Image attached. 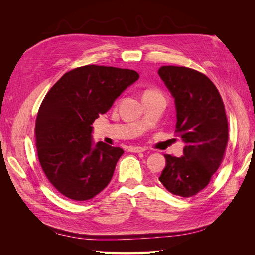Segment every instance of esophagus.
Returning <instances> with one entry per match:
<instances>
[{
	"mask_svg": "<svg viewBox=\"0 0 255 255\" xmlns=\"http://www.w3.org/2000/svg\"><path fill=\"white\" fill-rule=\"evenodd\" d=\"M146 149L142 148V146H130L128 148V152H133V153H140V152H144Z\"/></svg>",
	"mask_w": 255,
	"mask_h": 255,
	"instance_id": "esophagus-1",
	"label": "esophagus"
}]
</instances>
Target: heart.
<instances>
[{
	"label": "heart",
	"mask_w": 255,
	"mask_h": 255,
	"mask_svg": "<svg viewBox=\"0 0 255 255\" xmlns=\"http://www.w3.org/2000/svg\"><path fill=\"white\" fill-rule=\"evenodd\" d=\"M153 94H159V91L156 89H148L144 91V95H153ZM143 95V96H144ZM160 95V94H159Z\"/></svg>",
	"instance_id": "1"
}]
</instances>
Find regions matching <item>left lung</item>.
Instances as JSON below:
<instances>
[{
  "label": "left lung",
  "instance_id": "obj_1",
  "mask_svg": "<svg viewBox=\"0 0 255 255\" xmlns=\"http://www.w3.org/2000/svg\"><path fill=\"white\" fill-rule=\"evenodd\" d=\"M158 74L174 98L175 134L185 142L182 157L165 154L159 181L171 194L189 198L207 186L223 160L229 139L225 104L214 83L194 69L163 66Z\"/></svg>",
  "mask_w": 255,
  "mask_h": 255
}]
</instances>
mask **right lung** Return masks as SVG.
Masks as SVG:
<instances>
[{
  "mask_svg": "<svg viewBox=\"0 0 255 255\" xmlns=\"http://www.w3.org/2000/svg\"><path fill=\"white\" fill-rule=\"evenodd\" d=\"M139 74L129 69L87 65L66 72L45 95L37 114V155L61 195L86 201L111 182L123 150L91 141V125Z\"/></svg>",
  "mask_w": 255,
  "mask_h": 255,
  "instance_id": "obj_1",
  "label": "right lung"
}]
</instances>
